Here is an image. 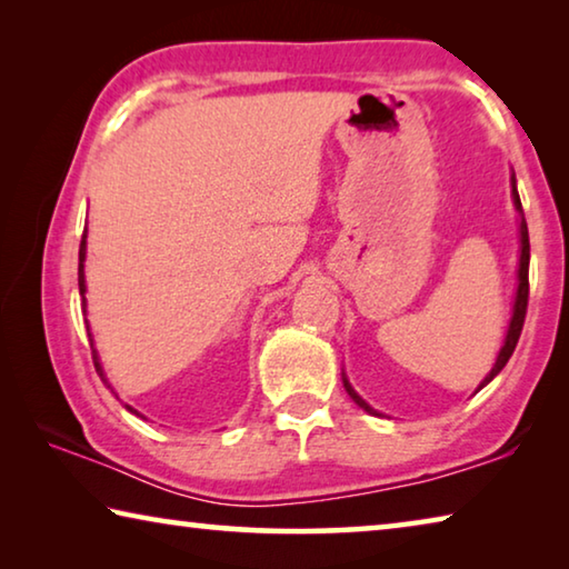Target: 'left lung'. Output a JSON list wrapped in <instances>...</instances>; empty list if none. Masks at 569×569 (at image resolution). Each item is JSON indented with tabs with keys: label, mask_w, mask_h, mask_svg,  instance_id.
<instances>
[{
	"label": "left lung",
	"mask_w": 569,
	"mask_h": 569,
	"mask_svg": "<svg viewBox=\"0 0 569 569\" xmlns=\"http://www.w3.org/2000/svg\"><path fill=\"white\" fill-rule=\"evenodd\" d=\"M509 186H512V203H515V208H517V213H519V263H517V291H515V303H512V316H509V326H507V333H505V341H502V349H499V353H497V361H495V366H492V371L487 373L485 379L479 381V387H477V391L479 389H485L489 381H492L499 371L505 369L507 366V361H509V356L515 353V346H517V341H519V333H522V326H525V316H527V298H529V233H527V220H525V213H522V203H519V192H517V178H515V172H512V178H509ZM343 389H346V393H349V397L359 403V407L363 409V411H369V413H373V417H381V411H377L371 407V403H366L361 397H359V391H356L353 387H351V381H349V377H346L343 373ZM475 391V393H477Z\"/></svg>",
	"instance_id": "obj_1"
}]
</instances>
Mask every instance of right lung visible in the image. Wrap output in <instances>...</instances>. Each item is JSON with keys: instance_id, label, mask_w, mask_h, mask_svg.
<instances>
[{"instance_id": "add662e5", "label": "right lung", "mask_w": 569, "mask_h": 569, "mask_svg": "<svg viewBox=\"0 0 569 569\" xmlns=\"http://www.w3.org/2000/svg\"><path fill=\"white\" fill-rule=\"evenodd\" d=\"M84 258H88V228H84V233H82V243H80V268H77V283H80V296H82V308H84V313H88V298H84V293H88V283H84ZM88 323V321H84ZM88 336H90V346H92V361H94V369H98V373H100V379L104 381V387H108L114 397H118V391L112 389V383H110V379L104 377V369H102V361H100V353H98V349H94V339H92V331H90V323H88ZM124 409H128L130 413H134V417H142V413L138 411V409H132L130 403H124ZM146 419V417H142Z\"/></svg>"}]
</instances>
